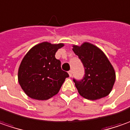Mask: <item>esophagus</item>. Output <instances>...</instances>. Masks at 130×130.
<instances>
[{"instance_id": "1", "label": "esophagus", "mask_w": 130, "mask_h": 130, "mask_svg": "<svg viewBox=\"0 0 130 130\" xmlns=\"http://www.w3.org/2000/svg\"><path fill=\"white\" fill-rule=\"evenodd\" d=\"M68 74H69L70 77H71V76H72V75H73V71H72V70H70L69 72H68Z\"/></svg>"}]
</instances>
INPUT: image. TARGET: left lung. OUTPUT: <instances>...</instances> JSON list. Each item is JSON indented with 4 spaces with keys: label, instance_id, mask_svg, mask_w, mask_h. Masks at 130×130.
Listing matches in <instances>:
<instances>
[{
    "label": "left lung",
    "instance_id": "1",
    "mask_svg": "<svg viewBox=\"0 0 130 130\" xmlns=\"http://www.w3.org/2000/svg\"><path fill=\"white\" fill-rule=\"evenodd\" d=\"M73 50L82 62L85 75L82 80L73 81L79 94L89 100L108 96L114 86L116 75L105 54L99 47L88 42L73 45Z\"/></svg>",
    "mask_w": 130,
    "mask_h": 130
}]
</instances>
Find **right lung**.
<instances>
[{
    "label": "right lung",
    "mask_w": 130,
    "mask_h": 130,
    "mask_svg": "<svg viewBox=\"0 0 130 130\" xmlns=\"http://www.w3.org/2000/svg\"><path fill=\"white\" fill-rule=\"evenodd\" d=\"M63 44L40 43L29 50L21 62L18 80L25 93L37 100H47L56 95L66 78L55 53Z\"/></svg>",
    "instance_id": "right-lung-1"
}]
</instances>
